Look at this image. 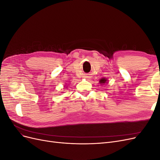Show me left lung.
<instances>
[{
	"label": "left lung",
	"mask_w": 160,
	"mask_h": 160,
	"mask_svg": "<svg viewBox=\"0 0 160 160\" xmlns=\"http://www.w3.org/2000/svg\"><path fill=\"white\" fill-rule=\"evenodd\" d=\"M107 79H106L105 78H102V79H100V81H99V83L101 84V85H103V84H105V83H107Z\"/></svg>",
	"instance_id": "8db88e82"
}]
</instances>
